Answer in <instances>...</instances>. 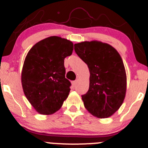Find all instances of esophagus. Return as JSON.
Instances as JSON below:
<instances>
[{"mask_svg":"<svg viewBox=\"0 0 148 148\" xmlns=\"http://www.w3.org/2000/svg\"><path fill=\"white\" fill-rule=\"evenodd\" d=\"M76 82H77V81H72V86H73V87H75V86L76 85Z\"/></svg>","mask_w":148,"mask_h":148,"instance_id":"obj_1","label":"esophagus"}]
</instances>
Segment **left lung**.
Returning <instances> with one entry per match:
<instances>
[{
  "mask_svg": "<svg viewBox=\"0 0 148 148\" xmlns=\"http://www.w3.org/2000/svg\"><path fill=\"white\" fill-rule=\"evenodd\" d=\"M74 50L90 71V86L83 95L84 106L99 118L111 116L123 104L127 76L122 58L108 44L98 41L74 45Z\"/></svg>",
  "mask_w": 148,
  "mask_h": 148,
  "instance_id": "left-lung-1",
  "label": "left lung"
}]
</instances>
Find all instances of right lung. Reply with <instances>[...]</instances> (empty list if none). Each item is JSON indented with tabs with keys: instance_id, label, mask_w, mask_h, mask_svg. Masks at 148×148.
Wrapping results in <instances>:
<instances>
[{
	"instance_id": "1",
	"label": "right lung",
	"mask_w": 148,
	"mask_h": 148,
	"mask_svg": "<svg viewBox=\"0 0 148 148\" xmlns=\"http://www.w3.org/2000/svg\"><path fill=\"white\" fill-rule=\"evenodd\" d=\"M73 48L69 40L51 36L35 44L25 57L22 87L27 99L40 114L56 113L69 95L71 83L65 78L64 60L72 55Z\"/></svg>"
}]
</instances>
